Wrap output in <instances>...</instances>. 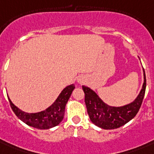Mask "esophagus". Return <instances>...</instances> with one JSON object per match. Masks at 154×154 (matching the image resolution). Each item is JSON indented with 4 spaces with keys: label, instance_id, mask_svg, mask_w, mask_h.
<instances>
[{
    "label": "esophagus",
    "instance_id": "1",
    "mask_svg": "<svg viewBox=\"0 0 154 154\" xmlns=\"http://www.w3.org/2000/svg\"><path fill=\"white\" fill-rule=\"evenodd\" d=\"M77 82L79 83L80 85L84 84L85 82V77H83V76H81L77 78Z\"/></svg>",
    "mask_w": 154,
    "mask_h": 154
}]
</instances>
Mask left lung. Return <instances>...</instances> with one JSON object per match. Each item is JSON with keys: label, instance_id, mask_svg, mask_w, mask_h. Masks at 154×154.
<instances>
[{"label": "left lung", "instance_id": "8db88e82", "mask_svg": "<svg viewBox=\"0 0 154 154\" xmlns=\"http://www.w3.org/2000/svg\"><path fill=\"white\" fill-rule=\"evenodd\" d=\"M144 83L141 91L134 101L122 106H111L101 100L89 87L82 85L85 93V102L91 122L104 129H114L131 121L141 108L146 93V73L143 69Z\"/></svg>", "mask_w": 154, "mask_h": 154}]
</instances>
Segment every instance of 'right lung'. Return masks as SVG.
Returning a JSON list of instances; mask_svg holds the SVG:
<instances>
[{
  "label": "right lung",
  "instance_id": "1",
  "mask_svg": "<svg viewBox=\"0 0 154 154\" xmlns=\"http://www.w3.org/2000/svg\"><path fill=\"white\" fill-rule=\"evenodd\" d=\"M74 89L75 85L73 84L66 86L49 107L37 112L30 113L24 112L13 104L8 96V99L12 109L20 121L36 129H49L57 126L61 122L65 116V105Z\"/></svg>",
  "mask_w": 154,
  "mask_h": 154
}]
</instances>
